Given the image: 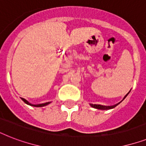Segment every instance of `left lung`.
<instances>
[{
    "label": "left lung",
    "mask_w": 146,
    "mask_h": 146,
    "mask_svg": "<svg viewBox=\"0 0 146 146\" xmlns=\"http://www.w3.org/2000/svg\"><path fill=\"white\" fill-rule=\"evenodd\" d=\"M129 92L127 94V95H126V96H124V97H123V100L121 101V102H123V101L125 99V98L128 96V94L129 93ZM121 102H120L119 103H117V104H114V105H111V106H105V105H102V104H90V106L92 107V108H94L98 109V110H110V109H112V108H115V107L120 104Z\"/></svg>",
    "instance_id": "1"
}]
</instances>
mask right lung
Listing matches in <instances>:
<instances>
[{"mask_svg": "<svg viewBox=\"0 0 146 146\" xmlns=\"http://www.w3.org/2000/svg\"><path fill=\"white\" fill-rule=\"evenodd\" d=\"M22 100L25 103H26V104H29V105H30V106H33V107H37V108H41V107H44V106H46V105H48V104H49L50 103V102H46V103H42V104H31V103H29V102L27 101V100H26L25 98H21Z\"/></svg>", "mask_w": 146, "mask_h": 146, "instance_id": "obj_1", "label": "right lung"}]
</instances>
